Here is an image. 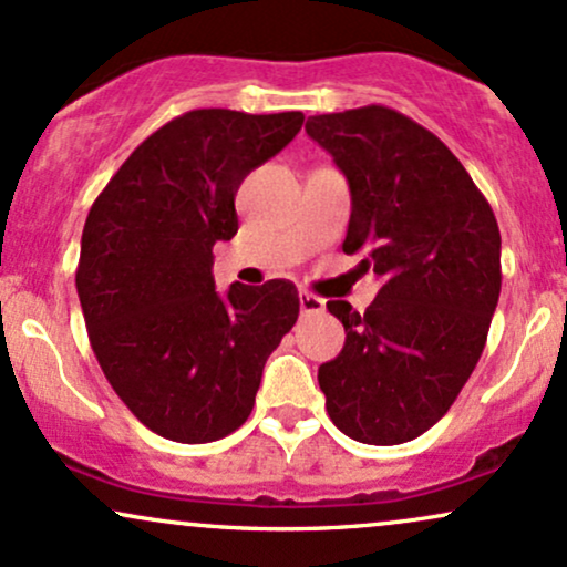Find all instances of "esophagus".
I'll use <instances>...</instances> for the list:
<instances>
[{"label":"esophagus","instance_id":"obj_1","mask_svg":"<svg viewBox=\"0 0 567 567\" xmlns=\"http://www.w3.org/2000/svg\"><path fill=\"white\" fill-rule=\"evenodd\" d=\"M326 308V302L321 297L310 295V291H299V310L302 316H312V312H321Z\"/></svg>","mask_w":567,"mask_h":567}]
</instances>
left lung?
<instances>
[{
    "instance_id": "8db88e82",
    "label": "left lung",
    "mask_w": 567,
    "mask_h": 567,
    "mask_svg": "<svg viewBox=\"0 0 567 567\" xmlns=\"http://www.w3.org/2000/svg\"><path fill=\"white\" fill-rule=\"evenodd\" d=\"M305 130L348 177L344 255L382 278L363 316L326 302L348 334L318 369L326 411L358 443L414 441L454 405L488 339L502 291L494 209L441 137L388 105Z\"/></svg>"
}]
</instances>
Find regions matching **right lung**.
<instances>
[{
    "mask_svg": "<svg viewBox=\"0 0 567 567\" xmlns=\"http://www.w3.org/2000/svg\"><path fill=\"white\" fill-rule=\"evenodd\" d=\"M299 111L198 109L132 151L92 204L76 291L105 379L151 432L212 443L255 409L265 361L297 323V286L215 289L236 190L302 130Z\"/></svg>",
    "mask_w": 567,
    "mask_h": 567,
    "instance_id": "add662e5",
    "label": "right lung"
}]
</instances>
